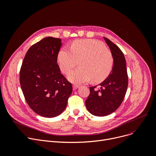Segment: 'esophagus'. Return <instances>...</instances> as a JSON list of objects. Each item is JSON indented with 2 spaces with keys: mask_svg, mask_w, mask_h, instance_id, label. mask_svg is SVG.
I'll use <instances>...</instances> for the list:
<instances>
[{
  "mask_svg": "<svg viewBox=\"0 0 156 156\" xmlns=\"http://www.w3.org/2000/svg\"><path fill=\"white\" fill-rule=\"evenodd\" d=\"M73 89H74V90H76V89H77L78 88H79V86H78V85H73Z\"/></svg>",
  "mask_w": 156,
  "mask_h": 156,
  "instance_id": "34e87169",
  "label": "esophagus"
}]
</instances>
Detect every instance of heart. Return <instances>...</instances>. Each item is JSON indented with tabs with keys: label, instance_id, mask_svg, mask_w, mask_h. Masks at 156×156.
Segmentation results:
<instances>
[{
	"label": "heart",
	"instance_id": "obj_1",
	"mask_svg": "<svg viewBox=\"0 0 156 156\" xmlns=\"http://www.w3.org/2000/svg\"><path fill=\"white\" fill-rule=\"evenodd\" d=\"M58 59L61 70L66 75L79 62L80 67L68 75L69 80L75 83L104 80L113 65L111 51L101 42L91 39L75 41L70 50L64 48L59 52Z\"/></svg>",
	"mask_w": 156,
	"mask_h": 156
}]
</instances>
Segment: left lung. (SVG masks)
Wrapping results in <instances>:
<instances>
[{"label":"left lung","mask_w":156,"mask_h":156,"mask_svg":"<svg viewBox=\"0 0 156 156\" xmlns=\"http://www.w3.org/2000/svg\"><path fill=\"white\" fill-rule=\"evenodd\" d=\"M113 58L112 71L108 76L97 86L90 87V95L85 101L92 115L103 117L115 112L121 105L128 87L126 61L120 49L108 39L103 37Z\"/></svg>","instance_id":"left-lung-1"}]
</instances>
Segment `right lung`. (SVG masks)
I'll return each mask as SVG.
<instances>
[{"label": "right lung", "mask_w": 156, "mask_h": 156, "mask_svg": "<svg viewBox=\"0 0 156 156\" xmlns=\"http://www.w3.org/2000/svg\"><path fill=\"white\" fill-rule=\"evenodd\" d=\"M61 44L59 38L41 39L28 49L20 70V84L26 102L44 117L60 115L73 91L57 63Z\"/></svg>", "instance_id": "add662e5"}]
</instances>
